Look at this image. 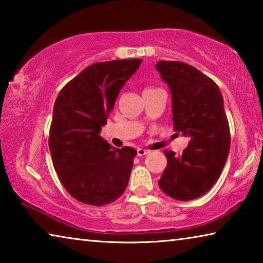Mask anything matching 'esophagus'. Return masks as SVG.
I'll return each mask as SVG.
<instances>
[{
    "instance_id": "obj_1",
    "label": "esophagus",
    "mask_w": 263,
    "mask_h": 263,
    "mask_svg": "<svg viewBox=\"0 0 263 263\" xmlns=\"http://www.w3.org/2000/svg\"><path fill=\"white\" fill-rule=\"evenodd\" d=\"M149 151L148 149H144V148H137V155L138 157H144V155L148 154Z\"/></svg>"
}]
</instances>
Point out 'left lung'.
Here are the masks:
<instances>
[{
    "label": "left lung",
    "instance_id": "left-lung-1",
    "mask_svg": "<svg viewBox=\"0 0 263 263\" xmlns=\"http://www.w3.org/2000/svg\"><path fill=\"white\" fill-rule=\"evenodd\" d=\"M155 68L172 92L173 126L190 141L176 157L163 151L167 167L159 186L169 197L191 201L212 188L230 152V126L217 84L193 66L159 61Z\"/></svg>",
    "mask_w": 263,
    "mask_h": 263
}]
</instances>
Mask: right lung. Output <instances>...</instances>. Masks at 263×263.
Returning <instances> with one entry per match:
<instances>
[{
    "instance_id": "right-lung-1",
    "label": "right lung",
    "mask_w": 263,
    "mask_h": 263,
    "mask_svg": "<svg viewBox=\"0 0 263 263\" xmlns=\"http://www.w3.org/2000/svg\"><path fill=\"white\" fill-rule=\"evenodd\" d=\"M141 59L96 62L61 89L50 128L58 176L75 199L102 206L125 191L137 151L115 148L100 136L124 84Z\"/></svg>"
}]
</instances>
